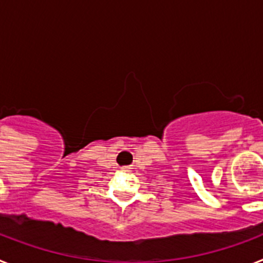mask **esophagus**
Segmentation results:
<instances>
[{"label": "esophagus", "instance_id": "34e87169", "mask_svg": "<svg viewBox=\"0 0 263 263\" xmlns=\"http://www.w3.org/2000/svg\"><path fill=\"white\" fill-rule=\"evenodd\" d=\"M121 170H122V171H129V167H122Z\"/></svg>", "mask_w": 263, "mask_h": 263}]
</instances>
